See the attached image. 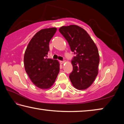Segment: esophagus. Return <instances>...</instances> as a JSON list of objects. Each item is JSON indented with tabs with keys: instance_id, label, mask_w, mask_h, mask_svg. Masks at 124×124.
I'll return each instance as SVG.
<instances>
[{
	"instance_id": "1",
	"label": "esophagus",
	"mask_w": 124,
	"mask_h": 124,
	"mask_svg": "<svg viewBox=\"0 0 124 124\" xmlns=\"http://www.w3.org/2000/svg\"><path fill=\"white\" fill-rule=\"evenodd\" d=\"M60 63L61 64H63L64 63V61H60Z\"/></svg>"
}]
</instances>
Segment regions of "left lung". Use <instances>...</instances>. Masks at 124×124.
Returning <instances> with one entry per match:
<instances>
[{
	"mask_svg": "<svg viewBox=\"0 0 124 124\" xmlns=\"http://www.w3.org/2000/svg\"><path fill=\"white\" fill-rule=\"evenodd\" d=\"M59 31L75 54L72 60L73 71L70 74L72 85L78 90L86 89L98 73L100 56L97 47L86 31L78 26H62Z\"/></svg>",
	"mask_w": 124,
	"mask_h": 124,
	"instance_id": "1",
	"label": "left lung"
}]
</instances>
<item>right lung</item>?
Segmentation results:
<instances>
[{"mask_svg": "<svg viewBox=\"0 0 124 124\" xmlns=\"http://www.w3.org/2000/svg\"><path fill=\"white\" fill-rule=\"evenodd\" d=\"M56 31V28L41 29L31 40L25 51V70L33 84L41 89L51 87L60 71L58 61L47 58L50 41Z\"/></svg>", "mask_w": 124, "mask_h": 124, "instance_id": "1", "label": "right lung"}]
</instances>
